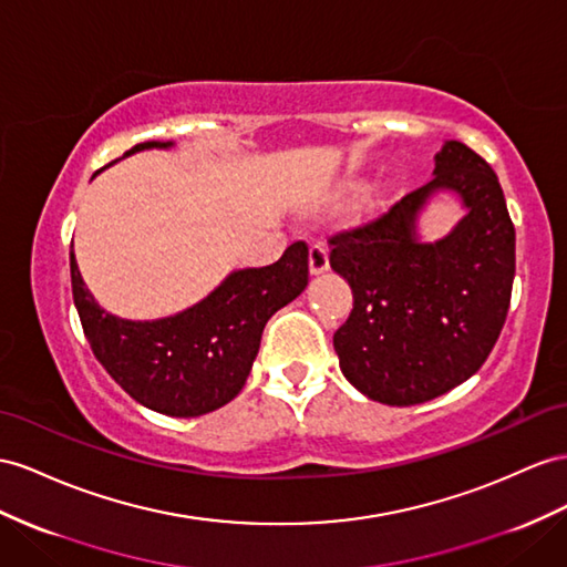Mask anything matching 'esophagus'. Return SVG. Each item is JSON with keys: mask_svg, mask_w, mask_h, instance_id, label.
<instances>
[{"mask_svg": "<svg viewBox=\"0 0 567 567\" xmlns=\"http://www.w3.org/2000/svg\"><path fill=\"white\" fill-rule=\"evenodd\" d=\"M328 268H330V260H328L326 246L321 241L311 244V249H309V272L316 278V275L328 272Z\"/></svg>", "mask_w": 567, "mask_h": 567, "instance_id": "1", "label": "esophagus"}]
</instances>
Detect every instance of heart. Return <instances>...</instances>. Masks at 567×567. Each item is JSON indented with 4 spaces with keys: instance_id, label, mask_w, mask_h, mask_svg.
I'll return each instance as SVG.
<instances>
[{
    "instance_id": "b5f03b06",
    "label": "heart",
    "mask_w": 567,
    "mask_h": 567,
    "mask_svg": "<svg viewBox=\"0 0 567 567\" xmlns=\"http://www.w3.org/2000/svg\"><path fill=\"white\" fill-rule=\"evenodd\" d=\"M395 194H398L395 179H385V182L369 186L367 192L361 194L354 203V208H352L354 220L367 223V220H373V217H379L390 206V203H393Z\"/></svg>"
}]
</instances>
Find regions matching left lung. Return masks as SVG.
<instances>
[{
	"instance_id": "1",
	"label": "left lung",
	"mask_w": 567,
	"mask_h": 567,
	"mask_svg": "<svg viewBox=\"0 0 567 567\" xmlns=\"http://www.w3.org/2000/svg\"><path fill=\"white\" fill-rule=\"evenodd\" d=\"M433 179L373 225L330 239V268L354 309L332 344L344 379L390 408L439 398L482 369L496 344L515 278V227L486 159L460 141L435 153ZM453 195L463 217L426 240L421 217Z\"/></svg>"
}]
</instances>
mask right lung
I'll use <instances>...</instances> for the list:
<instances>
[{"label":"right lung","mask_w":567,"mask_h":567,"mask_svg":"<svg viewBox=\"0 0 567 567\" xmlns=\"http://www.w3.org/2000/svg\"><path fill=\"white\" fill-rule=\"evenodd\" d=\"M174 141H145L126 151H172ZM120 157V159H124ZM309 285V249L295 241L278 264L237 268L194 307L153 321H132L100 307L85 287L71 244V289L91 350L143 408L192 419L239 395L268 318Z\"/></svg>","instance_id":"1"}]
</instances>
